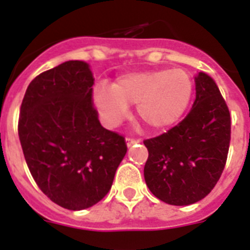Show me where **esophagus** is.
I'll return each mask as SVG.
<instances>
[{
    "label": "esophagus",
    "instance_id": "1",
    "mask_svg": "<svg viewBox=\"0 0 250 250\" xmlns=\"http://www.w3.org/2000/svg\"><path fill=\"white\" fill-rule=\"evenodd\" d=\"M125 143H127V146H132V145H135V144H137V143H140V140H139V139H125Z\"/></svg>",
    "mask_w": 250,
    "mask_h": 250
}]
</instances>
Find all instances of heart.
Segmentation results:
<instances>
[{
	"instance_id": "1",
	"label": "heart",
	"mask_w": 250,
	"mask_h": 250,
	"mask_svg": "<svg viewBox=\"0 0 250 250\" xmlns=\"http://www.w3.org/2000/svg\"><path fill=\"white\" fill-rule=\"evenodd\" d=\"M193 82L180 68H158L121 75L113 86L97 84L93 101L107 125H117L128 114V106L136 105L137 115L152 129L175 125L189 106Z\"/></svg>"
}]
</instances>
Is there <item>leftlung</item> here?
I'll use <instances>...</instances> for the list:
<instances>
[{"mask_svg":"<svg viewBox=\"0 0 250 250\" xmlns=\"http://www.w3.org/2000/svg\"><path fill=\"white\" fill-rule=\"evenodd\" d=\"M196 100L178 125L144 141L146 186L157 198L186 206L211 192L221 178L231 140V117L219 88L205 72L194 78Z\"/></svg>","mask_w":250,"mask_h":250,"instance_id":"1","label":"left lung"}]
</instances>
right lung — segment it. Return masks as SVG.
I'll return each instance as SVG.
<instances>
[{"label": "right lung", "instance_id": "1", "mask_svg": "<svg viewBox=\"0 0 250 250\" xmlns=\"http://www.w3.org/2000/svg\"><path fill=\"white\" fill-rule=\"evenodd\" d=\"M93 74L67 61L29 83L19 115V140L42 192L68 210L105 197L127 153L125 137L104 128L92 104Z\"/></svg>", "mask_w": 250, "mask_h": 250}]
</instances>
